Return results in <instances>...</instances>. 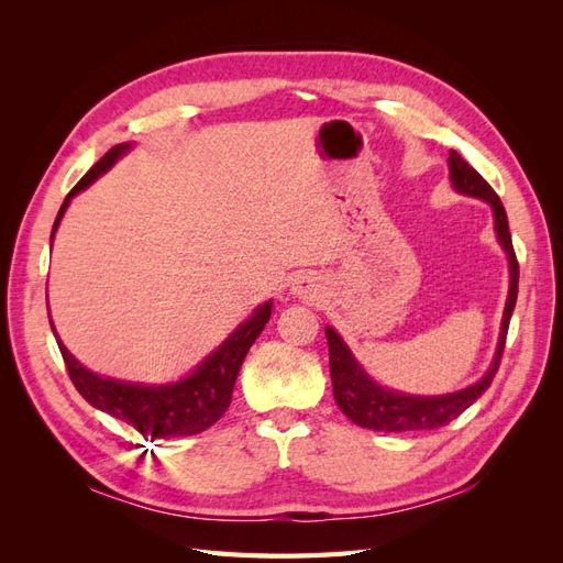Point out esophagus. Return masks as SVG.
Returning <instances> with one entry per match:
<instances>
[{
	"label": "esophagus",
	"instance_id": "obj_1",
	"mask_svg": "<svg viewBox=\"0 0 563 563\" xmlns=\"http://www.w3.org/2000/svg\"><path fill=\"white\" fill-rule=\"evenodd\" d=\"M291 291L305 300H319V288L314 286V282L310 277H298L291 286Z\"/></svg>",
	"mask_w": 563,
	"mask_h": 563
}]
</instances>
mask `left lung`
Returning a JSON list of instances; mask_svg holds the SVG:
<instances>
[{"label": "left lung", "mask_w": 563, "mask_h": 563, "mask_svg": "<svg viewBox=\"0 0 563 563\" xmlns=\"http://www.w3.org/2000/svg\"><path fill=\"white\" fill-rule=\"evenodd\" d=\"M449 168H451V183L460 195H470L490 203L493 218H496L498 242L507 251V258H509V294H507V305L503 314L498 350H496V356H493V364L486 376L482 380H476L474 385H470L467 389H460V391H453V395H441V397H413V395H401V391L385 389L378 383H373L364 373V368L356 364L352 352L343 343V338H340L331 327H327L329 366H331L335 404L354 424H360V428H366V430L416 432V430L444 428V424L455 420L490 387L503 360L509 319H512V310L517 305V291H519V263L512 246V234H509V225H507V213L496 190H493V187L476 174L455 150H451Z\"/></svg>", "instance_id": "1"}]
</instances>
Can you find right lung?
I'll use <instances>...</instances> for the list:
<instances>
[{
    "instance_id": "1",
    "label": "right lung",
    "mask_w": 563,
    "mask_h": 563,
    "mask_svg": "<svg viewBox=\"0 0 563 563\" xmlns=\"http://www.w3.org/2000/svg\"><path fill=\"white\" fill-rule=\"evenodd\" d=\"M129 147L131 145L122 143L108 150L103 159H98L89 168V174L73 187L58 211L54 232H51V242H54V234L70 199L77 192H81L84 187H89L100 174H106ZM269 312L272 302L261 305L251 319H246L223 345L211 352L207 360L195 368L192 376L172 385H139L98 376V373L84 368L75 356L67 352V347L60 343L58 333L54 331V321H51V331L56 333L67 373H70V380L84 399L100 408V411L110 413L112 418L131 424V428L139 430L143 437L174 439L209 430L211 424L218 422L220 416L228 411L236 373H240L246 360L249 347L265 329Z\"/></svg>"
}]
</instances>
